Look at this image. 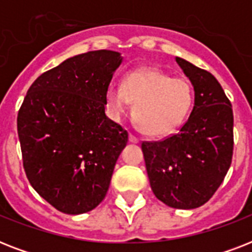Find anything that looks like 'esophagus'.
<instances>
[{
    "instance_id": "esophagus-1",
    "label": "esophagus",
    "mask_w": 252,
    "mask_h": 252,
    "mask_svg": "<svg viewBox=\"0 0 252 252\" xmlns=\"http://www.w3.org/2000/svg\"><path fill=\"white\" fill-rule=\"evenodd\" d=\"M129 141L132 142V144H138V141H140V140H138V138L136 137L134 134L129 133Z\"/></svg>"
}]
</instances>
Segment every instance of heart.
I'll return each mask as SVG.
<instances>
[{"label": "heart", "instance_id": "obj_1", "mask_svg": "<svg viewBox=\"0 0 252 252\" xmlns=\"http://www.w3.org/2000/svg\"><path fill=\"white\" fill-rule=\"evenodd\" d=\"M134 103L133 118L149 136H166L179 128L193 104V89L184 78L156 68L128 73L122 85H111L106 103L115 116L126 114Z\"/></svg>", "mask_w": 252, "mask_h": 252}]
</instances>
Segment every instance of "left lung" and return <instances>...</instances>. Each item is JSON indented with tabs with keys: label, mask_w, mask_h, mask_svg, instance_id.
Returning a JSON list of instances; mask_svg holds the SVG:
<instances>
[{
	"label": "left lung",
	"mask_w": 252,
	"mask_h": 252,
	"mask_svg": "<svg viewBox=\"0 0 252 252\" xmlns=\"http://www.w3.org/2000/svg\"><path fill=\"white\" fill-rule=\"evenodd\" d=\"M189 78L195 104L189 118L162 141L142 142L150 187L158 200L176 209L201 207L222 183L233 157V110L211 73L175 59Z\"/></svg>",
	"instance_id": "8db88e82"
}]
</instances>
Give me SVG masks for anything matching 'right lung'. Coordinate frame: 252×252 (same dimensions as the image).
Listing matches in <instances>:
<instances>
[{
    "mask_svg": "<svg viewBox=\"0 0 252 252\" xmlns=\"http://www.w3.org/2000/svg\"><path fill=\"white\" fill-rule=\"evenodd\" d=\"M123 57L91 51L43 73L18 112L27 179L57 211L81 215L104 199L128 132L104 114L106 91Z\"/></svg>",
    "mask_w": 252,
    "mask_h": 252,
    "instance_id": "add662e5",
    "label": "right lung"
}]
</instances>
